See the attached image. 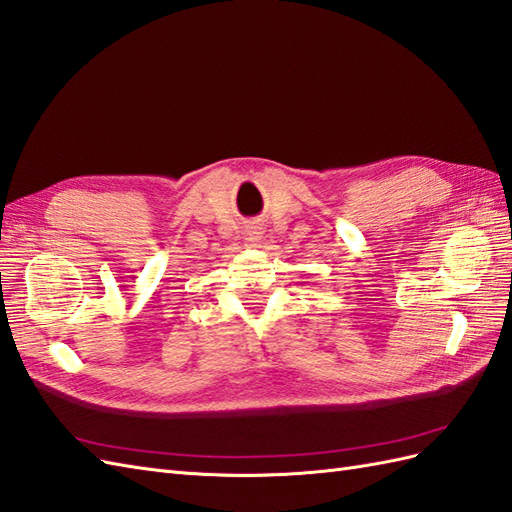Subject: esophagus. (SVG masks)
I'll return each mask as SVG.
<instances>
[{
	"label": "esophagus",
	"instance_id": "obj_1",
	"mask_svg": "<svg viewBox=\"0 0 512 512\" xmlns=\"http://www.w3.org/2000/svg\"><path fill=\"white\" fill-rule=\"evenodd\" d=\"M260 234H263V232H260V228H254V230H249V243H252V245H258L260 243V239H263V236H260Z\"/></svg>",
	"mask_w": 512,
	"mask_h": 512
}]
</instances>
